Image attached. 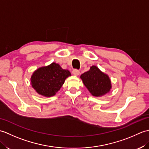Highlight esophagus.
<instances>
[{
    "label": "esophagus",
    "mask_w": 149,
    "mask_h": 149,
    "mask_svg": "<svg viewBox=\"0 0 149 149\" xmlns=\"http://www.w3.org/2000/svg\"><path fill=\"white\" fill-rule=\"evenodd\" d=\"M72 74L74 75H79L80 74V72H79V70H77V69H74V70H73Z\"/></svg>",
    "instance_id": "obj_1"
}]
</instances>
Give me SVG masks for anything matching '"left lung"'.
Masks as SVG:
<instances>
[{
	"label": "left lung",
	"mask_w": 149,
	"mask_h": 149,
	"mask_svg": "<svg viewBox=\"0 0 149 149\" xmlns=\"http://www.w3.org/2000/svg\"><path fill=\"white\" fill-rule=\"evenodd\" d=\"M81 79L93 96H102L109 92L111 88V83L108 75L101 72L96 66H91L89 71L81 75Z\"/></svg>",
	"instance_id": "8db88e82"
}]
</instances>
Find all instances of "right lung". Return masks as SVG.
<instances>
[{
    "mask_svg": "<svg viewBox=\"0 0 149 149\" xmlns=\"http://www.w3.org/2000/svg\"><path fill=\"white\" fill-rule=\"evenodd\" d=\"M71 74L56 63L38 68L31 78V85L36 92L47 97L55 95Z\"/></svg>",
    "mask_w": 149,
    "mask_h": 149,
    "instance_id": "right-lung-1",
    "label": "right lung"
}]
</instances>
